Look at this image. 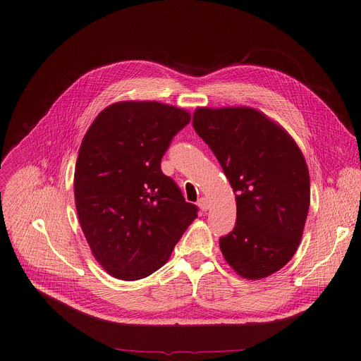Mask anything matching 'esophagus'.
I'll return each instance as SVG.
<instances>
[{
  "label": "esophagus",
  "instance_id": "obj_1",
  "mask_svg": "<svg viewBox=\"0 0 361 361\" xmlns=\"http://www.w3.org/2000/svg\"><path fill=\"white\" fill-rule=\"evenodd\" d=\"M198 207H200L202 212H207V210H209V207H210L209 200L205 198V197H201V198L198 200Z\"/></svg>",
  "mask_w": 361,
  "mask_h": 361
}]
</instances>
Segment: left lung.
I'll return each instance as SVG.
<instances>
[{
    "mask_svg": "<svg viewBox=\"0 0 361 361\" xmlns=\"http://www.w3.org/2000/svg\"><path fill=\"white\" fill-rule=\"evenodd\" d=\"M192 127L235 192V227L220 238L226 262L248 280L271 276L297 251L310 205L302 152L281 126L250 107H200Z\"/></svg>",
    "mask_w": 361,
    "mask_h": 361,
    "instance_id": "obj_1",
    "label": "left lung"
}]
</instances>
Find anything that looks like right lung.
<instances>
[{"label": "right lung", "mask_w": 361, "mask_h": 361, "mask_svg": "<svg viewBox=\"0 0 361 361\" xmlns=\"http://www.w3.org/2000/svg\"><path fill=\"white\" fill-rule=\"evenodd\" d=\"M190 113L157 101H121L85 133L75 163L80 226L95 260L133 281L163 267L197 217L161 159Z\"/></svg>", "instance_id": "right-lung-1"}]
</instances>
